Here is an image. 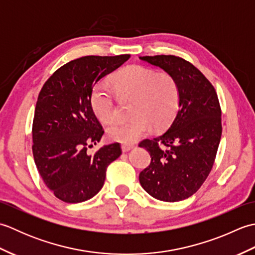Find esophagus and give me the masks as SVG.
Listing matches in <instances>:
<instances>
[{
	"label": "esophagus",
	"instance_id": "obj_1",
	"mask_svg": "<svg viewBox=\"0 0 255 255\" xmlns=\"http://www.w3.org/2000/svg\"><path fill=\"white\" fill-rule=\"evenodd\" d=\"M134 147H136V144H134V143H123L122 144V150H123V152H127V151L133 149Z\"/></svg>",
	"mask_w": 255,
	"mask_h": 255
}]
</instances>
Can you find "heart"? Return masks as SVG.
I'll return each instance as SVG.
<instances>
[{
    "instance_id": "obj_1",
    "label": "heart",
    "mask_w": 255,
    "mask_h": 255,
    "mask_svg": "<svg viewBox=\"0 0 255 255\" xmlns=\"http://www.w3.org/2000/svg\"><path fill=\"white\" fill-rule=\"evenodd\" d=\"M114 88L125 99L133 100L129 122L117 123L107 129V134L118 142L130 143L150 132L152 125L162 129L174 118L180 102V91L174 78L156 73L141 66L128 67L113 80ZM95 116L111 124L117 117V104L112 89L106 83L97 84L91 96Z\"/></svg>"
}]
</instances>
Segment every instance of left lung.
<instances>
[{
	"label": "left lung",
	"mask_w": 255,
	"mask_h": 255,
	"mask_svg": "<svg viewBox=\"0 0 255 255\" xmlns=\"http://www.w3.org/2000/svg\"><path fill=\"white\" fill-rule=\"evenodd\" d=\"M176 81L178 112L169 129L145 139L151 163L139 181L151 196L162 202H180L196 193L207 178L221 138V110L214 86L192 63L175 56L139 57Z\"/></svg>",
	"instance_id": "obj_1"
}]
</instances>
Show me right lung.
<instances>
[{
	"mask_svg": "<svg viewBox=\"0 0 255 255\" xmlns=\"http://www.w3.org/2000/svg\"><path fill=\"white\" fill-rule=\"evenodd\" d=\"M130 58L86 56L59 68L38 95L32 154L42 180L66 203H82L104 185L106 169L122 154L119 143L88 153L104 130L91 104L94 85Z\"/></svg>",
	"mask_w": 255,
	"mask_h": 255,
	"instance_id": "1",
	"label": "right lung"
}]
</instances>
